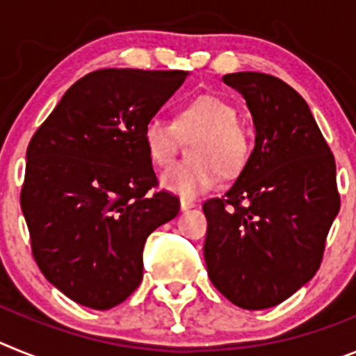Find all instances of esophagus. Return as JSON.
Segmentation results:
<instances>
[{"label":"esophagus","instance_id":"34e87169","mask_svg":"<svg viewBox=\"0 0 356 356\" xmlns=\"http://www.w3.org/2000/svg\"><path fill=\"white\" fill-rule=\"evenodd\" d=\"M194 209V201H188V200H181L180 201V210L181 212H187V210Z\"/></svg>","mask_w":356,"mask_h":356}]
</instances>
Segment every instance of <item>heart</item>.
I'll return each instance as SVG.
<instances>
[{"mask_svg": "<svg viewBox=\"0 0 356 356\" xmlns=\"http://www.w3.org/2000/svg\"><path fill=\"white\" fill-rule=\"evenodd\" d=\"M196 135L191 146L193 162L175 163L160 176V187L181 200H193L216 187L219 171L225 176L241 171L250 149L237 108L213 94L188 99L176 110L175 121L151 115L143 127L146 153L159 168L172 162L180 139Z\"/></svg>", "mask_w": 356, "mask_h": 356, "instance_id": "obj_1", "label": "heart"}]
</instances>
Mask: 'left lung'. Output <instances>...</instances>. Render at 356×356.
Wrapping results in <instances>:
<instances>
[{"mask_svg":"<svg viewBox=\"0 0 356 356\" xmlns=\"http://www.w3.org/2000/svg\"><path fill=\"white\" fill-rule=\"evenodd\" d=\"M222 81L253 115L254 147L222 197L207 200L205 262L234 305L264 310L312 280L341 209L335 159L307 102L280 78L234 72Z\"/></svg>","mask_w":356,"mask_h":356,"instance_id":"left-lung-1","label":"left lung"}]
</instances>
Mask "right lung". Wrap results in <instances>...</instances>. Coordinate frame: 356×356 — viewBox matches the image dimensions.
I'll return each mask as SVG.
<instances>
[{
    "label": "right lung",
    "instance_id": "right-lung-1",
    "mask_svg": "<svg viewBox=\"0 0 356 356\" xmlns=\"http://www.w3.org/2000/svg\"><path fill=\"white\" fill-rule=\"evenodd\" d=\"M187 74L89 72L31 137L21 210L37 266L69 300L94 310L122 303L143 280L146 238L178 216V197L149 194L159 180L143 127Z\"/></svg>",
    "mask_w": 356,
    "mask_h": 356
}]
</instances>
